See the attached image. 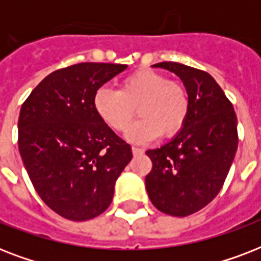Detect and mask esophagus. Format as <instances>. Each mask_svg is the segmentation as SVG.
<instances>
[{"mask_svg":"<svg viewBox=\"0 0 261 261\" xmlns=\"http://www.w3.org/2000/svg\"><path fill=\"white\" fill-rule=\"evenodd\" d=\"M131 151H133V154H134V155L142 154V153H143L142 149H139V147H137V146H133V147H131Z\"/></svg>","mask_w":261,"mask_h":261,"instance_id":"esophagus-1","label":"esophagus"}]
</instances>
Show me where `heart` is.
<instances>
[{
  "label": "heart",
  "mask_w": 261,
  "mask_h": 261,
  "mask_svg": "<svg viewBox=\"0 0 261 261\" xmlns=\"http://www.w3.org/2000/svg\"><path fill=\"white\" fill-rule=\"evenodd\" d=\"M93 108L104 124L116 133L130 128L138 108L141 119L128 133L133 142H149L160 134L173 138L186 126L191 101L187 88L151 69H139L120 81L119 90L100 88Z\"/></svg>",
  "instance_id": "heart-1"
}]
</instances>
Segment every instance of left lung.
I'll return each instance as SVG.
<instances>
[{
    "label": "left lung",
    "mask_w": 261,
    "mask_h": 261,
    "mask_svg": "<svg viewBox=\"0 0 261 261\" xmlns=\"http://www.w3.org/2000/svg\"><path fill=\"white\" fill-rule=\"evenodd\" d=\"M177 74L188 90L190 116L171 142L146 151L151 203L173 217L202 210L218 195L234 160L239 133L230 100L208 73L177 62L153 65Z\"/></svg>",
    "instance_id": "obj_1"
}]
</instances>
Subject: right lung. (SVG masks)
Masks as SVG:
<instances>
[{
  "label": "right lung",
  "mask_w": 261,
  "mask_h": 261,
  "mask_svg": "<svg viewBox=\"0 0 261 261\" xmlns=\"http://www.w3.org/2000/svg\"><path fill=\"white\" fill-rule=\"evenodd\" d=\"M116 63H75L48 74L22 102L18 150L35 191L57 214L88 221L108 208L131 146L101 122L96 90L126 70Z\"/></svg>",
  "instance_id": "right-lung-1"
}]
</instances>
